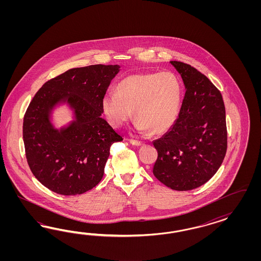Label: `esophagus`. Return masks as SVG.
<instances>
[{
    "label": "esophagus",
    "instance_id": "esophagus-1",
    "mask_svg": "<svg viewBox=\"0 0 261 261\" xmlns=\"http://www.w3.org/2000/svg\"><path fill=\"white\" fill-rule=\"evenodd\" d=\"M130 143L133 144L135 146H142V145H143V142L136 141V140H130Z\"/></svg>",
    "mask_w": 261,
    "mask_h": 261
}]
</instances>
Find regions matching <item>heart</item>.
Segmentation results:
<instances>
[{
    "instance_id": "obj_1",
    "label": "heart",
    "mask_w": 261,
    "mask_h": 261,
    "mask_svg": "<svg viewBox=\"0 0 261 261\" xmlns=\"http://www.w3.org/2000/svg\"><path fill=\"white\" fill-rule=\"evenodd\" d=\"M182 85L170 71L136 73L121 79L117 93L109 92L101 101L103 114L112 126L120 127L132 118L136 129L164 134L177 121L181 109Z\"/></svg>"
}]
</instances>
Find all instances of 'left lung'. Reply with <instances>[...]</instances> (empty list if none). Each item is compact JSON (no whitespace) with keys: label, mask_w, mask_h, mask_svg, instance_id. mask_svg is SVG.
<instances>
[{"label":"left lung","mask_w":261,"mask_h":261,"mask_svg":"<svg viewBox=\"0 0 261 261\" xmlns=\"http://www.w3.org/2000/svg\"><path fill=\"white\" fill-rule=\"evenodd\" d=\"M170 63L187 91L177 121L153 142L158 151L153 174L171 190H194L216 173L225 158V105L220 91L203 73L189 64Z\"/></svg>","instance_id":"left-lung-1"}]
</instances>
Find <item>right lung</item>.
I'll return each mask as SVG.
<instances>
[{
    "label": "right lung",
    "mask_w": 261,
    "mask_h": 261,
    "mask_svg": "<svg viewBox=\"0 0 261 261\" xmlns=\"http://www.w3.org/2000/svg\"><path fill=\"white\" fill-rule=\"evenodd\" d=\"M119 65L74 68L47 81L35 94L23 123L25 157L35 178L61 195L82 194L102 179L111 145L122 137L101 118V101ZM67 102L75 119L57 129L50 121Z\"/></svg>",
    "instance_id": "right-lung-1"
}]
</instances>
